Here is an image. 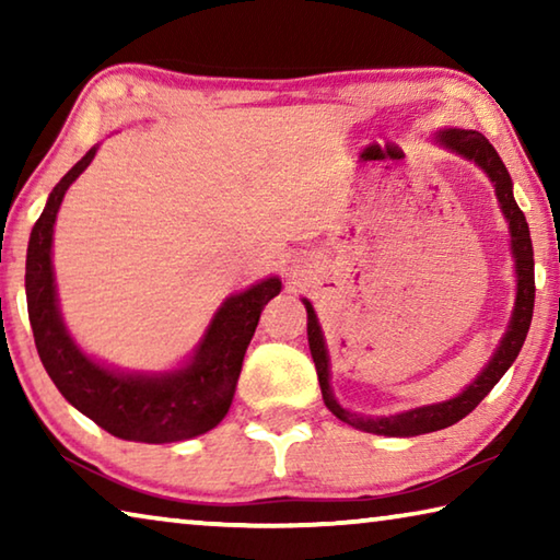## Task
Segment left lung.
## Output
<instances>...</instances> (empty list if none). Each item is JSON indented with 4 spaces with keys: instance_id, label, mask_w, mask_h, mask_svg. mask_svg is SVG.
<instances>
[{
    "instance_id": "obj_1",
    "label": "left lung",
    "mask_w": 560,
    "mask_h": 560,
    "mask_svg": "<svg viewBox=\"0 0 560 560\" xmlns=\"http://www.w3.org/2000/svg\"><path fill=\"white\" fill-rule=\"evenodd\" d=\"M440 143L444 148L454 150L464 158H469L477 163L479 167H485V173L491 177V183L497 187V197L501 202V210H504L506 220H509V230H511V249H514L516 257V273H518V293H516V308H514V318H511V326L506 330L504 340H501L499 350L494 358L489 360V365L481 371V375L474 381L467 390L462 395L454 397V400L440 402V405H428V407H417V410L402 412V415H393V417H360L355 412L343 410L336 402L334 393H330L328 385V355H326V346H324V336H320V326L318 318L314 314V306L303 299L308 311V346H311V355H314L316 363V373H318V383H320V393H324V402L330 412H334L338 420L348 422L350 428L363 430V432H373V434H387V438H415V434H428V432H438L450 428V424L459 422L462 417H467L474 407H477L485 397L491 393L501 375H504L511 363H514L521 346H524L528 326H530V316H534V299H536V281H534V246H530V234H528V224L524 212L518 210V205L514 200V192H511V177L506 165L501 163L499 153L494 145L481 136L477 130H442L440 132Z\"/></svg>"
}]
</instances>
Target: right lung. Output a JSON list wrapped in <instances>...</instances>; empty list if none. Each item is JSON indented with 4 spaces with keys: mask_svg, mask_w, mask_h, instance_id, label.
I'll return each instance as SVG.
<instances>
[{
    "mask_svg": "<svg viewBox=\"0 0 560 560\" xmlns=\"http://www.w3.org/2000/svg\"><path fill=\"white\" fill-rule=\"evenodd\" d=\"M96 155L91 148L59 185L36 220L26 252V308L34 343L46 373L75 410L113 438L167 444L197 438L222 422L232 405L246 346L257 330L261 308L281 291L279 279H267L226 299L185 371L170 375H118L89 360L75 348L61 324L51 271V236L66 189Z\"/></svg>",
    "mask_w": 560,
    "mask_h": 560,
    "instance_id": "1",
    "label": "right lung"
}]
</instances>
